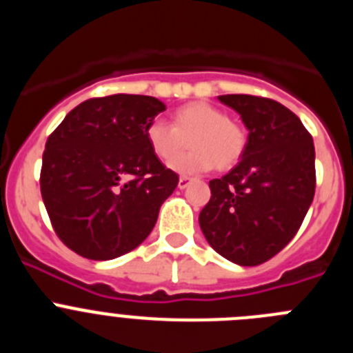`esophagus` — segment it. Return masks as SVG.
I'll return each mask as SVG.
<instances>
[{
    "label": "esophagus",
    "mask_w": 353,
    "mask_h": 353,
    "mask_svg": "<svg viewBox=\"0 0 353 353\" xmlns=\"http://www.w3.org/2000/svg\"><path fill=\"white\" fill-rule=\"evenodd\" d=\"M191 182H192V180L189 179V176H180V180H179V189H185V187L191 185Z\"/></svg>",
    "instance_id": "obj_1"
}]
</instances>
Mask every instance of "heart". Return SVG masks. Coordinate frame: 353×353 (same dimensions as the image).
I'll return each mask as SVG.
<instances>
[{
    "label": "heart",
    "mask_w": 353,
    "mask_h": 353,
    "mask_svg": "<svg viewBox=\"0 0 353 353\" xmlns=\"http://www.w3.org/2000/svg\"><path fill=\"white\" fill-rule=\"evenodd\" d=\"M145 138L152 154L170 164L191 143V152L173 164L183 174L224 171L240 161L245 150L244 129L230 120L224 111L208 102H189L174 109L171 125L161 120L150 121Z\"/></svg>",
    "instance_id": "b5f03b06"
}]
</instances>
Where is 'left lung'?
I'll return each instance as SVG.
<instances>
[{"instance_id": "obj_1", "label": "left lung", "mask_w": 353, "mask_h": 353, "mask_svg": "<svg viewBox=\"0 0 353 353\" xmlns=\"http://www.w3.org/2000/svg\"><path fill=\"white\" fill-rule=\"evenodd\" d=\"M249 136L240 162L210 180L199 226L221 256L242 267L265 263L299 232L314 196V145L288 108L254 95H219Z\"/></svg>"}]
</instances>
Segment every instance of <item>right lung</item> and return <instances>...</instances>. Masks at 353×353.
I'll list each match as a JSON object with an SVG mask.
<instances>
[{"instance_id": "add662e5", "label": "right lung", "mask_w": 353, "mask_h": 353, "mask_svg": "<svg viewBox=\"0 0 353 353\" xmlns=\"http://www.w3.org/2000/svg\"><path fill=\"white\" fill-rule=\"evenodd\" d=\"M166 105L117 93L81 102L48 138L40 192L60 240L88 260L138 248L179 185L150 150L146 125Z\"/></svg>"}]
</instances>
